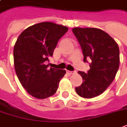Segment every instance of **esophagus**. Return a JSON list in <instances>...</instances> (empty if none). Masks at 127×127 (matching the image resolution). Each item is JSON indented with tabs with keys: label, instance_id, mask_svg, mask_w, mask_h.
<instances>
[{
	"label": "esophagus",
	"instance_id": "1",
	"mask_svg": "<svg viewBox=\"0 0 127 127\" xmlns=\"http://www.w3.org/2000/svg\"><path fill=\"white\" fill-rule=\"evenodd\" d=\"M67 72H68V75H73V74L76 73V72H75V71H69V70H68Z\"/></svg>",
	"mask_w": 127,
	"mask_h": 127
}]
</instances>
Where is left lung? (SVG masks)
Returning <instances> with one entry per match:
<instances>
[{"mask_svg": "<svg viewBox=\"0 0 127 127\" xmlns=\"http://www.w3.org/2000/svg\"><path fill=\"white\" fill-rule=\"evenodd\" d=\"M72 32L82 47L84 62L91 61L87 73L78 72L83 82L75 91L82 97L93 98L104 93L115 79L120 65L118 45L100 29L74 28Z\"/></svg>", "mask_w": 127, "mask_h": 127, "instance_id": "8db88e82", "label": "left lung"}]
</instances>
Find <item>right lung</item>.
Wrapping results in <instances>:
<instances>
[{"mask_svg": "<svg viewBox=\"0 0 127 127\" xmlns=\"http://www.w3.org/2000/svg\"><path fill=\"white\" fill-rule=\"evenodd\" d=\"M65 26L42 22L25 29L14 47V64L21 85L30 95L45 99L57 92L65 70L48 69L49 61L60 38L68 32Z\"/></svg>", "mask_w": 127, "mask_h": 127, "instance_id": "add662e5", "label": "right lung"}]
</instances>
